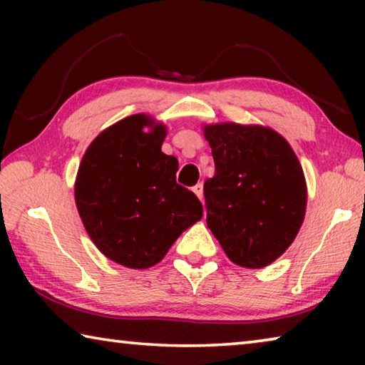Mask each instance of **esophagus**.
I'll return each mask as SVG.
<instances>
[{"instance_id":"34e87169","label":"esophagus","mask_w":365,"mask_h":365,"mask_svg":"<svg viewBox=\"0 0 365 365\" xmlns=\"http://www.w3.org/2000/svg\"><path fill=\"white\" fill-rule=\"evenodd\" d=\"M193 191H195V195L200 197V200H202V183H197V185H195L193 187Z\"/></svg>"}]
</instances>
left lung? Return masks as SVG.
Listing matches in <instances>:
<instances>
[{"label":"left lung","mask_w":365,"mask_h":365,"mask_svg":"<svg viewBox=\"0 0 365 365\" xmlns=\"http://www.w3.org/2000/svg\"><path fill=\"white\" fill-rule=\"evenodd\" d=\"M202 132L215 164L205 182L207 227L233 264L262 269L289 248L304 220L299 159L269 127L222 122Z\"/></svg>","instance_id":"left-lung-1"}]
</instances>
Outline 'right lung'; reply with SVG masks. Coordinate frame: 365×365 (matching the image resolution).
Wrapping results in <instances>:
<instances>
[{
	"mask_svg": "<svg viewBox=\"0 0 365 365\" xmlns=\"http://www.w3.org/2000/svg\"><path fill=\"white\" fill-rule=\"evenodd\" d=\"M168 128L133 114L104 128L78 165L73 193L83 227L104 256L148 269L202 217L193 191L175 182L178 160L160 151Z\"/></svg>",
	"mask_w": 365,
	"mask_h": 365,
	"instance_id": "right-lung-1",
	"label": "right lung"
}]
</instances>
